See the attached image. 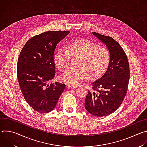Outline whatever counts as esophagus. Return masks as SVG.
I'll return each mask as SVG.
<instances>
[{"mask_svg": "<svg viewBox=\"0 0 147 147\" xmlns=\"http://www.w3.org/2000/svg\"><path fill=\"white\" fill-rule=\"evenodd\" d=\"M67 87H68L69 88H70V89H73V88H77V87H73V86H70V85H69Z\"/></svg>", "mask_w": 147, "mask_h": 147, "instance_id": "34e87169", "label": "esophagus"}]
</instances>
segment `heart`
I'll return each instance as SVG.
<instances>
[{
    "label": "heart",
    "instance_id": "1",
    "mask_svg": "<svg viewBox=\"0 0 147 147\" xmlns=\"http://www.w3.org/2000/svg\"><path fill=\"white\" fill-rule=\"evenodd\" d=\"M71 59H78V69L65 71L61 78L67 84L76 87L87 78L94 80L100 76L108 65L110 54L105 47L97 46L87 39H79L70 43L66 49L58 50L55 62L59 69L65 70L69 66Z\"/></svg>",
    "mask_w": 147,
    "mask_h": 147
}]
</instances>
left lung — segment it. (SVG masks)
Instances as JSON below:
<instances>
[{
  "mask_svg": "<svg viewBox=\"0 0 147 147\" xmlns=\"http://www.w3.org/2000/svg\"><path fill=\"white\" fill-rule=\"evenodd\" d=\"M92 33L106 45L110 60L105 73L92 82V90H88L85 108L91 115L102 117L116 111L123 101L130 78L129 63L124 50L114 39Z\"/></svg>",
  "mask_w": 147,
  "mask_h": 147,
  "instance_id": "1",
  "label": "left lung"
}]
</instances>
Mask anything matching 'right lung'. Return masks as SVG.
<instances>
[{"label":"right lung","mask_w":147,"mask_h":147,"mask_svg":"<svg viewBox=\"0 0 147 147\" xmlns=\"http://www.w3.org/2000/svg\"><path fill=\"white\" fill-rule=\"evenodd\" d=\"M70 31H47L29 39L17 61V78L26 101L40 113L52 111L65 89V84H48L55 76L54 52L57 44Z\"/></svg>","instance_id":"add662e5"}]
</instances>
